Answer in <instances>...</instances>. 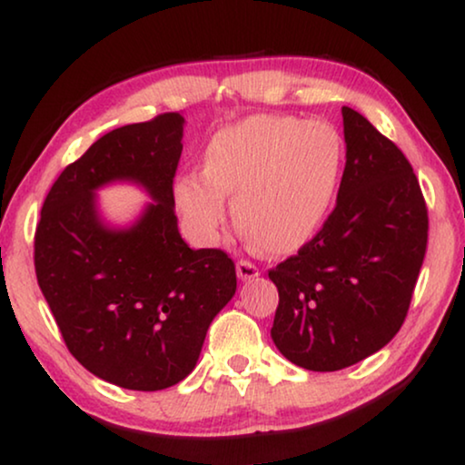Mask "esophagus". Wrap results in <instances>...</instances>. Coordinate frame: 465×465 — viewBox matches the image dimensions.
<instances>
[{"label": "esophagus", "mask_w": 465, "mask_h": 465, "mask_svg": "<svg viewBox=\"0 0 465 465\" xmlns=\"http://www.w3.org/2000/svg\"><path fill=\"white\" fill-rule=\"evenodd\" d=\"M258 274H260L258 266H253L252 262H247V260L237 262V277L241 281H252V279L258 277Z\"/></svg>", "instance_id": "obj_1"}]
</instances>
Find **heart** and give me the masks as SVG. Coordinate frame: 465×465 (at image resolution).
Segmentation results:
<instances>
[{
  "label": "heart",
  "mask_w": 465,
  "mask_h": 465,
  "mask_svg": "<svg viewBox=\"0 0 465 465\" xmlns=\"http://www.w3.org/2000/svg\"><path fill=\"white\" fill-rule=\"evenodd\" d=\"M344 144L321 119L249 115L207 140L203 172L173 180V205L188 237L216 245L232 197L237 224L268 253L300 252L321 232L338 194Z\"/></svg>",
  "instance_id": "obj_1"
}]
</instances>
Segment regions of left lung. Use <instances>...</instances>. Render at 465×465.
<instances>
[{
	"label": "left lung",
	"mask_w": 465,
	"mask_h": 465,
	"mask_svg": "<svg viewBox=\"0 0 465 465\" xmlns=\"http://www.w3.org/2000/svg\"><path fill=\"white\" fill-rule=\"evenodd\" d=\"M341 117L346 167L335 210L268 272L279 289L274 346L308 371H340L399 333L428 243L411 163L361 113L341 106Z\"/></svg>",
	"instance_id": "8db88e82"
}]
</instances>
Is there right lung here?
<instances>
[{"label":"right lung","instance_id":"1","mask_svg":"<svg viewBox=\"0 0 465 465\" xmlns=\"http://www.w3.org/2000/svg\"><path fill=\"white\" fill-rule=\"evenodd\" d=\"M184 117L117 127L60 173L35 232V272L66 348L96 378L154 392L197 365L207 329L237 292L220 249H191L172 184ZM134 183L152 201L130 225L104 218L97 191Z\"/></svg>","mask_w":465,"mask_h":465}]
</instances>
